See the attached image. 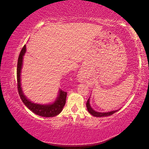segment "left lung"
I'll return each mask as SVG.
<instances>
[{"label":"left lung","mask_w":149,"mask_h":149,"mask_svg":"<svg viewBox=\"0 0 149 149\" xmlns=\"http://www.w3.org/2000/svg\"><path fill=\"white\" fill-rule=\"evenodd\" d=\"M90 97L88 98V101H87V103H86V106H87V110L92 115H93L94 117H107V116H110V115H111L112 114L115 113V112H117V111H118L119 110H113V111H109V112H98V111H95V110H94L92 108V107H91L90 105Z\"/></svg>","instance_id":"obj_1"}]
</instances>
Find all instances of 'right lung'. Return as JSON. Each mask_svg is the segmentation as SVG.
<instances>
[{"label": "right lung", "instance_id": "right-lung-1", "mask_svg": "<svg viewBox=\"0 0 149 149\" xmlns=\"http://www.w3.org/2000/svg\"><path fill=\"white\" fill-rule=\"evenodd\" d=\"M26 52V46L24 45L22 48V50L19 53L18 64H17V87L18 93L22 101L24 102V104L30 110L36 115H38L39 116L44 117H55L56 115H58L62 111L64 105L65 104L66 96H67V92H64L62 90L59 91V94L57 98L56 99V101L53 102L52 104H41L32 102L24 94V92L22 91L20 84V75H21V70L22 68V62H23V57Z\"/></svg>", "mask_w": 149, "mask_h": 149}]
</instances>
